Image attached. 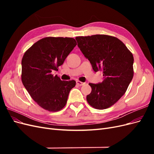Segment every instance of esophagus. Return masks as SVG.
Returning <instances> with one entry per match:
<instances>
[{
  "mask_svg": "<svg viewBox=\"0 0 154 154\" xmlns=\"http://www.w3.org/2000/svg\"><path fill=\"white\" fill-rule=\"evenodd\" d=\"M85 83H83V82H80V81H78V80H77L76 81V84L78 85H80V86H82V85H83L85 84Z\"/></svg>",
  "mask_w": 154,
  "mask_h": 154,
  "instance_id": "obj_1",
  "label": "esophagus"
}]
</instances>
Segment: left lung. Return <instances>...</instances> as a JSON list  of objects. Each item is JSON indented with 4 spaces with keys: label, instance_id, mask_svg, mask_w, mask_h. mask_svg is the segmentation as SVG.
<instances>
[{
    "label": "left lung",
    "instance_id": "obj_1",
    "mask_svg": "<svg viewBox=\"0 0 154 154\" xmlns=\"http://www.w3.org/2000/svg\"><path fill=\"white\" fill-rule=\"evenodd\" d=\"M78 46L94 72L103 71V80L88 83V104L103 110L116 103L127 91L134 76V57L118 38L105 35L76 37Z\"/></svg>",
    "mask_w": 154,
    "mask_h": 154
}]
</instances>
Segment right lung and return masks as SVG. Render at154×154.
<instances>
[{"label": "right lung", "instance_id": "obj_1", "mask_svg": "<svg viewBox=\"0 0 154 154\" xmlns=\"http://www.w3.org/2000/svg\"><path fill=\"white\" fill-rule=\"evenodd\" d=\"M77 45L75 39L46 37L36 42L22 60V82L27 92L42 108L50 112L62 109L76 85L74 80L62 81L53 71L63 63Z\"/></svg>", "mask_w": 154, "mask_h": 154}]
</instances>
